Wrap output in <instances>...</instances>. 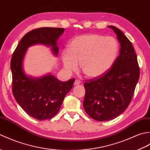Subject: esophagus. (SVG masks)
<instances>
[{
  "mask_svg": "<svg viewBox=\"0 0 150 150\" xmlns=\"http://www.w3.org/2000/svg\"><path fill=\"white\" fill-rule=\"evenodd\" d=\"M81 83V81L80 80H78V79H77V80H75V82H74V84L75 85H78Z\"/></svg>",
  "mask_w": 150,
  "mask_h": 150,
  "instance_id": "esophagus-1",
  "label": "esophagus"
}]
</instances>
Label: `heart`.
Wrapping results in <instances>:
<instances>
[{"instance_id": "b5f03b06", "label": "heart", "mask_w": 150, "mask_h": 150, "mask_svg": "<svg viewBox=\"0 0 150 150\" xmlns=\"http://www.w3.org/2000/svg\"><path fill=\"white\" fill-rule=\"evenodd\" d=\"M119 50V44L113 37L87 34L73 39L68 52L62 53V60L69 71H76L80 64L82 72L90 78L104 75L113 66Z\"/></svg>"}]
</instances>
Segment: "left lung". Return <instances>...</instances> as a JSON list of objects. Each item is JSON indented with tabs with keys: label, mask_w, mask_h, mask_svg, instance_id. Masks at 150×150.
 I'll return each mask as SVG.
<instances>
[{
	"label": "left lung",
	"mask_w": 150,
	"mask_h": 150,
	"mask_svg": "<svg viewBox=\"0 0 150 150\" xmlns=\"http://www.w3.org/2000/svg\"><path fill=\"white\" fill-rule=\"evenodd\" d=\"M120 45L113 66L99 77L86 80L84 109L98 121L113 119L122 114L131 102L139 79L140 69L132 42L117 28L109 26Z\"/></svg>",
	"instance_id": "1"
}]
</instances>
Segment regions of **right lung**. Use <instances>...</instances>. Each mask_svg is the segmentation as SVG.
Returning <instances> with one entry per match:
<instances>
[{
    "label": "right lung",
    "mask_w": 150,
    "mask_h": 150,
    "mask_svg": "<svg viewBox=\"0 0 150 150\" xmlns=\"http://www.w3.org/2000/svg\"><path fill=\"white\" fill-rule=\"evenodd\" d=\"M64 31V28L47 27L31 30L22 38L12 55L13 94L22 109L39 120L52 119L58 113L75 79L62 82L51 75L39 79L28 77L22 70V61L28 47L38 43L52 46L55 55H58L57 40Z\"/></svg>",
    "instance_id": "1"
}]
</instances>
